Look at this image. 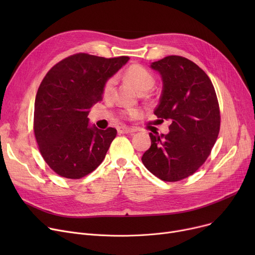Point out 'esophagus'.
<instances>
[{
  "label": "esophagus",
  "mask_w": 255,
  "mask_h": 255,
  "mask_svg": "<svg viewBox=\"0 0 255 255\" xmlns=\"http://www.w3.org/2000/svg\"><path fill=\"white\" fill-rule=\"evenodd\" d=\"M136 130L134 128H130V127H126V126H120L118 127V132L119 133H133L135 132Z\"/></svg>",
  "instance_id": "obj_1"
}]
</instances>
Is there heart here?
<instances>
[{
  "label": "heart",
  "instance_id": "1",
  "mask_svg": "<svg viewBox=\"0 0 255 255\" xmlns=\"http://www.w3.org/2000/svg\"><path fill=\"white\" fill-rule=\"evenodd\" d=\"M124 77L128 83H130L141 94L150 91L155 85V78L153 74L148 69H145L144 67L138 64L129 66L124 73ZM115 84V77H111L106 80L103 87V93L105 96H110L113 93ZM123 115L129 118H135L139 115V112L136 110H127L123 112Z\"/></svg>",
  "mask_w": 255,
  "mask_h": 255
}]
</instances>
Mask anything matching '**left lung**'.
<instances>
[{
  "instance_id": "obj_1",
  "label": "left lung",
  "mask_w": 255,
  "mask_h": 255,
  "mask_svg": "<svg viewBox=\"0 0 255 255\" xmlns=\"http://www.w3.org/2000/svg\"><path fill=\"white\" fill-rule=\"evenodd\" d=\"M162 77L163 89L154 114L169 120L167 134L150 133L152 144L143 165L165 182L188 178L202 166L220 130V110L207 73L192 61L168 56L151 65Z\"/></svg>"
}]
</instances>
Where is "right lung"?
I'll list each match as a JSON object with an SVG mask.
<instances>
[{
	"label": "right lung",
	"instance_id": "1",
	"mask_svg": "<svg viewBox=\"0 0 255 255\" xmlns=\"http://www.w3.org/2000/svg\"><path fill=\"white\" fill-rule=\"evenodd\" d=\"M129 57L106 59L79 52L51 67L40 84L34 107L38 149L59 176L77 180L103 161L117 130L89 125L90 109L103 87Z\"/></svg>",
	"mask_w": 255,
	"mask_h": 255
}]
</instances>
